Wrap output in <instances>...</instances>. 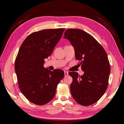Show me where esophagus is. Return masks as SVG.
Segmentation results:
<instances>
[{"label":"esophagus","instance_id":"1","mask_svg":"<svg viewBox=\"0 0 124 124\" xmlns=\"http://www.w3.org/2000/svg\"><path fill=\"white\" fill-rule=\"evenodd\" d=\"M64 75L65 76H66V75H68V73L66 72V71H64Z\"/></svg>","mask_w":124,"mask_h":124}]
</instances>
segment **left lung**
<instances>
[{
  "mask_svg": "<svg viewBox=\"0 0 124 124\" xmlns=\"http://www.w3.org/2000/svg\"><path fill=\"white\" fill-rule=\"evenodd\" d=\"M74 48L75 56L84 73H68L72 77L70 92L79 104L87 106L100 99L107 89L110 68L107 54L94 38L79 29H68L64 33Z\"/></svg>",
  "mask_w": 124,
  "mask_h": 124,
  "instance_id": "obj_1",
  "label": "left lung"
}]
</instances>
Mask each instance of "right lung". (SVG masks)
Wrapping results in <instances>:
<instances>
[{
	"instance_id": "obj_1",
	"label": "right lung",
	"mask_w": 124,
	"mask_h": 124,
	"mask_svg": "<svg viewBox=\"0 0 124 124\" xmlns=\"http://www.w3.org/2000/svg\"><path fill=\"white\" fill-rule=\"evenodd\" d=\"M64 28L44 29L31 33L23 42L15 63L21 91L27 100L44 105L53 99L63 71H51L44 67L45 58L52 54Z\"/></svg>"
}]
</instances>
